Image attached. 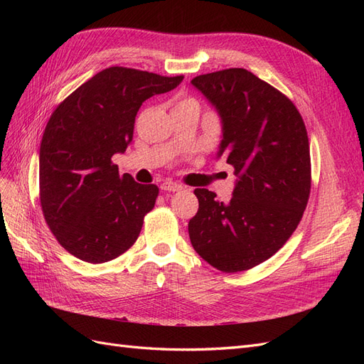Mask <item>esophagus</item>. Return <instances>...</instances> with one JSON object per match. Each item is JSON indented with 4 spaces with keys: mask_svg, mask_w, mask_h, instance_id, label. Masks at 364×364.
Listing matches in <instances>:
<instances>
[{
    "mask_svg": "<svg viewBox=\"0 0 364 364\" xmlns=\"http://www.w3.org/2000/svg\"><path fill=\"white\" fill-rule=\"evenodd\" d=\"M161 190H164V191H179V190H182V186L179 183H176V182L167 181V182H164L161 185Z\"/></svg>",
    "mask_w": 364,
    "mask_h": 364,
    "instance_id": "esophagus-1",
    "label": "esophagus"
}]
</instances>
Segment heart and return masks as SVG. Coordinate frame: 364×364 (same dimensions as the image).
<instances>
[{"label":"heart","instance_id":"b5f03b06","mask_svg":"<svg viewBox=\"0 0 364 364\" xmlns=\"http://www.w3.org/2000/svg\"><path fill=\"white\" fill-rule=\"evenodd\" d=\"M181 105H197V103L193 100V98H182V100L176 103V106H181Z\"/></svg>","mask_w":364,"mask_h":364}]
</instances>
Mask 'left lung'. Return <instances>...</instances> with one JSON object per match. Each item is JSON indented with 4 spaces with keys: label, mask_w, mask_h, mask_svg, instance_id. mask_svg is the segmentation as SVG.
Wrapping results in <instances>:
<instances>
[{
    "label": "left lung",
    "mask_w": 364,
    "mask_h": 364,
    "mask_svg": "<svg viewBox=\"0 0 364 364\" xmlns=\"http://www.w3.org/2000/svg\"><path fill=\"white\" fill-rule=\"evenodd\" d=\"M191 83L222 117L218 156L238 176L228 203L194 190L199 209L188 223L191 245L217 270H249L287 243L310 199L304 119L287 95L245 68L202 74Z\"/></svg>",
    "instance_id": "obj_1"
}]
</instances>
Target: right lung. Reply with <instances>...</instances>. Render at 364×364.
I'll use <instances>...</instances> for the list:
<instances>
[{
    "label": "right lung",
    "mask_w": 364,
    "mask_h": 364,
    "mask_svg": "<svg viewBox=\"0 0 364 364\" xmlns=\"http://www.w3.org/2000/svg\"><path fill=\"white\" fill-rule=\"evenodd\" d=\"M182 80L111 67L54 109L41 141L39 200L53 235L75 258L102 264L134 246L159 188L119 176L112 156L134 138L141 105Z\"/></svg>",
    "instance_id": "add662e5"
}]
</instances>
